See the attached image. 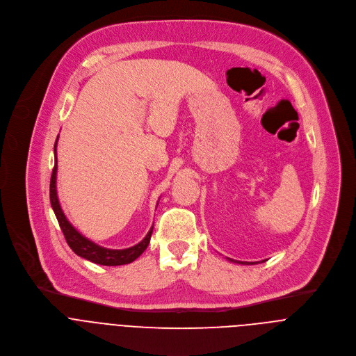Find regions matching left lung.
I'll list each match as a JSON object with an SVG mask.
<instances>
[{"label": "left lung", "instance_id": "1", "mask_svg": "<svg viewBox=\"0 0 356 356\" xmlns=\"http://www.w3.org/2000/svg\"><path fill=\"white\" fill-rule=\"evenodd\" d=\"M229 261H232L233 262V259H229ZM238 264H243V265H248V262H238ZM258 264V262H257Z\"/></svg>", "mask_w": 356, "mask_h": 356}]
</instances>
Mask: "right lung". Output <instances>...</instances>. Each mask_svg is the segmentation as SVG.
Segmentation results:
<instances>
[{"mask_svg":"<svg viewBox=\"0 0 356 356\" xmlns=\"http://www.w3.org/2000/svg\"><path fill=\"white\" fill-rule=\"evenodd\" d=\"M56 141H58V138H56ZM56 141H55V145H54L55 165H54V169H52L51 183H49V201H51V207L54 209V213L58 219V223L60 226V230L65 236V240H66L67 245L72 248V251L76 255L90 261L92 264H98V265H104V266H119V265H126V264H130V262L136 261L147 250V247L149 244V240H151L154 226L149 229L147 236L138 244H136L130 248H126V250H109V248H104L101 245H97L91 240L86 238L66 219V216H65V213H63V211L59 205L58 195H56V170H58Z\"/></svg>","mask_w":356,"mask_h":356,"instance_id":"add662e5","label":"right lung"}]
</instances>
